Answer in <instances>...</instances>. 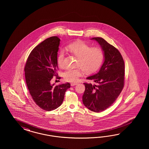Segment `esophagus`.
I'll use <instances>...</instances> for the list:
<instances>
[{"instance_id":"esophagus-1","label":"esophagus","mask_w":149,"mask_h":149,"mask_svg":"<svg viewBox=\"0 0 149 149\" xmlns=\"http://www.w3.org/2000/svg\"><path fill=\"white\" fill-rule=\"evenodd\" d=\"M77 85V83H72V84H71V86H75V85Z\"/></svg>"}]
</instances>
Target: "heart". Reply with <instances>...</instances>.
Masks as SVG:
<instances>
[{
  "label": "heart",
  "instance_id": "heart-1",
  "mask_svg": "<svg viewBox=\"0 0 149 149\" xmlns=\"http://www.w3.org/2000/svg\"><path fill=\"white\" fill-rule=\"evenodd\" d=\"M68 50L77 56V66L81 67L67 68L63 72L65 80L75 82L82 75V69L85 72L91 73L100 67L104 58V53L98 47H91L82 41H75L67 46ZM64 51L61 49L57 57L59 66L62 67L65 65Z\"/></svg>",
  "mask_w": 149,
  "mask_h": 149
}]
</instances>
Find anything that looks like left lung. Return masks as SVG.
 <instances>
[{
	"mask_svg": "<svg viewBox=\"0 0 149 149\" xmlns=\"http://www.w3.org/2000/svg\"><path fill=\"white\" fill-rule=\"evenodd\" d=\"M91 39L100 45L104 62L98 72L87 77L97 84L84 83L85 90L82 102L89 110L99 113L110 107L121 93L124 86L125 63L119 51L104 39L95 37Z\"/></svg>",
	"mask_w": 149,
	"mask_h": 149,
	"instance_id": "left-lung-1",
	"label": "left lung"
}]
</instances>
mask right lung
Listing matches in <instances>:
<instances>
[{
    "mask_svg": "<svg viewBox=\"0 0 149 149\" xmlns=\"http://www.w3.org/2000/svg\"><path fill=\"white\" fill-rule=\"evenodd\" d=\"M59 43L58 36L45 39L31 51L24 67L27 87L32 98L41 109L49 111L62 104L65 92L70 87L69 82L56 86L50 83L53 77L57 76Z\"/></svg>",
    "mask_w": 149,
    "mask_h": 149,
    "instance_id": "1",
    "label": "right lung"
}]
</instances>
